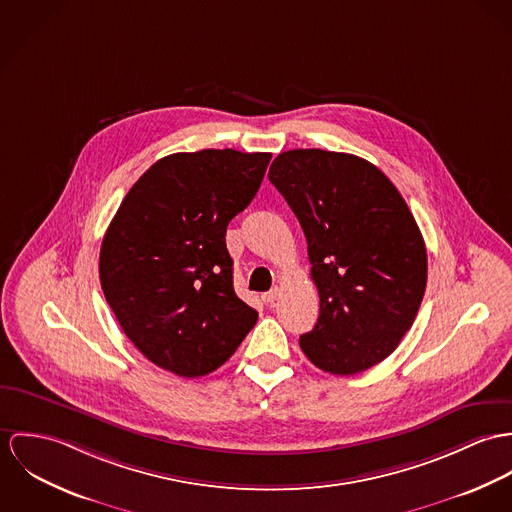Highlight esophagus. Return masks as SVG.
<instances>
[{
  "label": "esophagus",
  "instance_id": "1",
  "mask_svg": "<svg viewBox=\"0 0 512 512\" xmlns=\"http://www.w3.org/2000/svg\"><path fill=\"white\" fill-rule=\"evenodd\" d=\"M279 296H281V288L275 286V288H271L269 292H265L261 298H263V302L269 306V304H275V300H279Z\"/></svg>",
  "mask_w": 512,
  "mask_h": 512
}]
</instances>
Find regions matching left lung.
I'll return each mask as SVG.
<instances>
[{"instance_id":"left-lung-1","label":"left lung","mask_w":512,"mask_h":512,"mask_svg":"<svg viewBox=\"0 0 512 512\" xmlns=\"http://www.w3.org/2000/svg\"><path fill=\"white\" fill-rule=\"evenodd\" d=\"M269 180L302 226L320 294L318 322L300 336L304 355L341 377L381 363L410 330L428 279L404 198L369 161L322 149L284 151Z\"/></svg>"}]
</instances>
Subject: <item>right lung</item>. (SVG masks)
Returning <instances> with one entry per match:
<instances>
[{
  "label": "right lung",
  "instance_id": "obj_1",
  "mask_svg": "<svg viewBox=\"0 0 512 512\" xmlns=\"http://www.w3.org/2000/svg\"><path fill=\"white\" fill-rule=\"evenodd\" d=\"M271 153L204 149L157 161L123 198L100 283L133 345L178 377L224 365L257 322L233 290L226 229L255 198Z\"/></svg>",
  "mask_w": 512,
  "mask_h": 512
}]
</instances>
